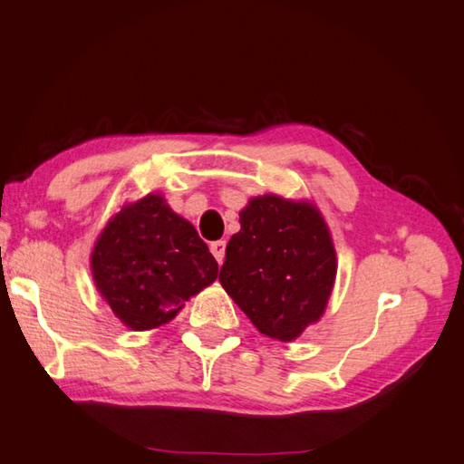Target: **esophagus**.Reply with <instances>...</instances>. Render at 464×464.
Here are the masks:
<instances>
[{
    "label": "esophagus",
    "instance_id": "esophagus-1",
    "mask_svg": "<svg viewBox=\"0 0 464 464\" xmlns=\"http://www.w3.org/2000/svg\"><path fill=\"white\" fill-rule=\"evenodd\" d=\"M225 247H227V243H225V241H213V243H210V254L215 256V259L218 261V264H223Z\"/></svg>",
    "mask_w": 464,
    "mask_h": 464
}]
</instances>
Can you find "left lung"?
<instances>
[{
    "label": "left lung",
    "mask_w": 464,
    "mask_h": 464,
    "mask_svg": "<svg viewBox=\"0 0 464 464\" xmlns=\"http://www.w3.org/2000/svg\"><path fill=\"white\" fill-rule=\"evenodd\" d=\"M239 225L218 280L259 333L296 339L323 316L336 276L323 217L306 203L266 195L249 200Z\"/></svg>",
    "instance_id": "left-lung-1"
}]
</instances>
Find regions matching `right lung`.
<instances>
[{
  "label": "right lung",
  "instance_id": "add662e5",
  "mask_svg": "<svg viewBox=\"0 0 464 464\" xmlns=\"http://www.w3.org/2000/svg\"><path fill=\"white\" fill-rule=\"evenodd\" d=\"M91 267L101 296L133 331L166 324L218 274L195 227L160 195L111 218L92 249Z\"/></svg>",
  "mask_w": 464,
  "mask_h": 464
}]
</instances>
